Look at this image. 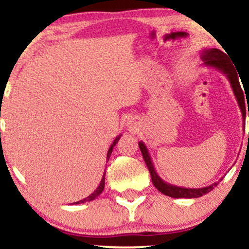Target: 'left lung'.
Masks as SVG:
<instances>
[{
	"instance_id": "8db88e82",
	"label": "left lung",
	"mask_w": 249,
	"mask_h": 249,
	"mask_svg": "<svg viewBox=\"0 0 249 249\" xmlns=\"http://www.w3.org/2000/svg\"><path fill=\"white\" fill-rule=\"evenodd\" d=\"M201 60L204 61V65L213 67V69H217L220 72H223L226 78L229 79L231 87H232L233 93H234V96L238 101L239 107H240V110L242 113V121L245 122L246 120V114L249 116V108L247 110L246 106H245V92L241 89L240 81H239L238 73H236L235 67L233 66V64L231 63L229 57L225 52L220 51L219 49H204L201 50L200 52ZM245 127V125H244ZM140 150H141L143 160H144L145 164H147V168L149 169V172H150L151 180H153L154 186L159 190L160 192H162L163 195L169 196V197L172 198H198L201 197V196L209 194L210 191H212L215 186L218 185L219 182L221 179H219V182H215L211 184V185L205 186V188L200 189H188V188H180V186L172 185L170 183H166L165 180H163L162 178L159 176L156 170H155V166L153 160H151L150 154H149L147 147L142 141L139 142Z\"/></svg>"
}]
</instances>
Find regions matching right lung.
Listing matches in <instances>:
<instances>
[{
  "mask_svg": "<svg viewBox=\"0 0 249 249\" xmlns=\"http://www.w3.org/2000/svg\"><path fill=\"white\" fill-rule=\"evenodd\" d=\"M120 137H121V135L116 136L115 140H114V142L112 143V145H110L109 149H108V153H107V162H108V160H109L110 155H112V151H113L114 145H115L116 143H118ZM105 175H106V172H104V176H102V178H101V182H100V184H99V186H98V188H96V190H95L94 192H93V194H90L87 198H84V199H81V200H79V201H75V203H73V204H74V205H77V204H84V203H86V201L94 200L95 198L98 197V196L100 195L101 192L104 191V189H105Z\"/></svg>",
  "mask_w": 249,
  "mask_h": 249,
  "instance_id": "1",
  "label": "right lung"
}]
</instances>
